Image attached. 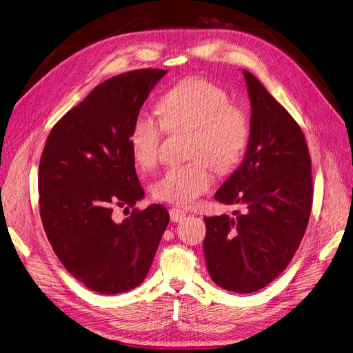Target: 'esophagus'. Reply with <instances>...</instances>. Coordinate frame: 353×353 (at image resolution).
I'll use <instances>...</instances> for the list:
<instances>
[{
    "label": "esophagus",
    "mask_w": 353,
    "mask_h": 353,
    "mask_svg": "<svg viewBox=\"0 0 353 353\" xmlns=\"http://www.w3.org/2000/svg\"><path fill=\"white\" fill-rule=\"evenodd\" d=\"M186 217V211L181 210L179 207H173L170 208V219H172V221L177 223V221H181Z\"/></svg>",
    "instance_id": "1"
}]
</instances>
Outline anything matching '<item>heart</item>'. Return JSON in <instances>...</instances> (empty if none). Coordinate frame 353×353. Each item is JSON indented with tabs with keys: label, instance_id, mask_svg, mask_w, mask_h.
Returning a JSON list of instances; mask_svg holds the SVG:
<instances>
[{
	"label": "heart",
	"instance_id": "obj_1",
	"mask_svg": "<svg viewBox=\"0 0 353 353\" xmlns=\"http://www.w3.org/2000/svg\"><path fill=\"white\" fill-rule=\"evenodd\" d=\"M158 108L161 119L146 111L134 117L128 134L130 152L136 164L150 170L160 158L165 130L189 129L186 155L192 160L168 167L151 186L154 199L189 207L211 188V167L227 173L241 163L251 120L224 88L203 77L177 82L161 97Z\"/></svg>",
	"mask_w": 353,
	"mask_h": 353
}]
</instances>
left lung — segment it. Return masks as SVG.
Segmentation results:
<instances>
[{"label":"left lung","instance_id":"obj_1","mask_svg":"<svg viewBox=\"0 0 353 353\" xmlns=\"http://www.w3.org/2000/svg\"><path fill=\"white\" fill-rule=\"evenodd\" d=\"M243 76L252 105L248 151L215 193V199L243 212L205 217L203 254L215 284L252 293L277 279L298 251L314 190L299 124L252 73L243 70Z\"/></svg>","mask_w":353,"mask_h":353}]
</instances>
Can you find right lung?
<instances>
[{"mask_svg":"<svg viewBox=\"0 0 353 353\" xmlns=\"http://www.w3.org/2000/svg\"><path fill=\"white\" fill-rule=\"evenodd\" d=\"M161 69L121 73L98 85L55 123L39 163V212L64 268L90 290L134 289L151 268L170 221L163 205L134 208L143 189L128 134ZM116 208H132L121 223Z\"/></svg>","mask_w":353,"mask_h":353,"instance_id":"right-lung-1","label":"right lung"}]
</instances>
